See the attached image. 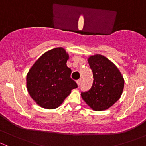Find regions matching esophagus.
Here are the masks:
<instances>
[{"mask_svg": "<svg viewBox=\"0 0 146 146\" xmlns=\"http://www.w3.org/2000/svg\"><path fill=\"white\" fill-rule=\"evenodd\" d=\"M81 82H82V79H79V80H78L77 81H76V82H77V84H78V86L80 85Z\"/></svg>", "mask_w": 146, "mask_h": 146, "instance_id": "esophagus-1", "label": "esophagus"}]
</instances>
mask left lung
Wrapping results in <instances>:
<instances>
[{"instance_id":"1","label":"left lung","mask_w":146,"mask_h":146,"mask_svg":"<svg viewBox=\"0 0 146 146\" xmlns=\"http://www.w3.org/2000/svg\"><path fill=\"white\" fill-rule=\"evenodd\" d=\"M93 73V84L81 97L94 111H104L118 101L123 92L124 79L114 63L100 54L88 59Z\"/></svg>"}]
</instances>
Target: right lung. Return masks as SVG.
<instances>
[{
  "mask_svg": "<svg viewBox=\"0 0 146 146\" xmlns=\"http://www.w3.org/2000/svg\"><path fill=\"white\" fill-rule=\"evenodd\" d=\"M69 55L62 47L42 54L27 74V90L41 107L54 110L59 107L71 90L78 88L70 78L71 69L66 65Z\"/></svg>",
  "mask_w": 146,
  "mask_h": 146,
  "instance_id": "1",
  "label": "right lung"
}]
</instances>
